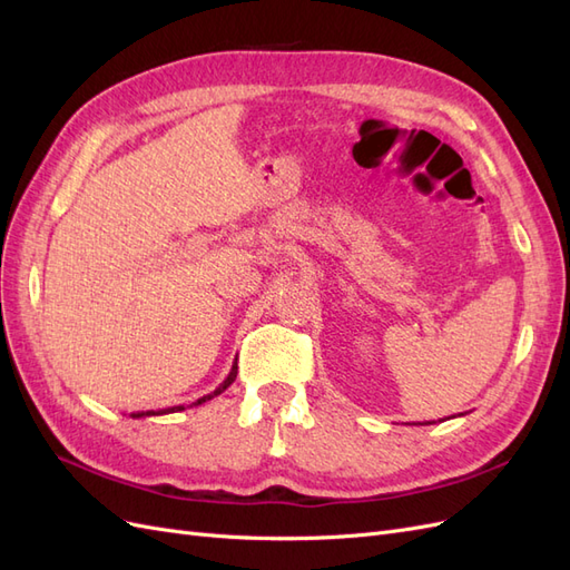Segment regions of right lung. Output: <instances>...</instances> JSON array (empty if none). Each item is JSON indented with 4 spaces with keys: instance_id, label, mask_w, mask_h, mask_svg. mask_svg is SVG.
Returning <instances> with one entry per match:
<instances>
[{
    "instance_id": "1",
    "label": "right lung",
    "mask_w": 570,
    "mask_h": 570,
    "mask_svg": "<svg viewBox=\"0 0 570 570\" xmlns=\"http://www.w3.org/2000/svg\"><path fill=\"white\" fill-rule=\"evenodd\" d=\"M236 375H238V365L234 363L232 365V372H229V375H226V380L215 389V392L213 394H207V396H203V399H198V401H195L193 405H200V403H207V401H213L215 396H219L222 392H226V389H229L232 384H234V380H236ZM176 411H184V405H176V409H167V411H159V413H155V411H148V413H134L131 417H150V415H167V413H176Z\"/></svg>"
}]
</instances>
